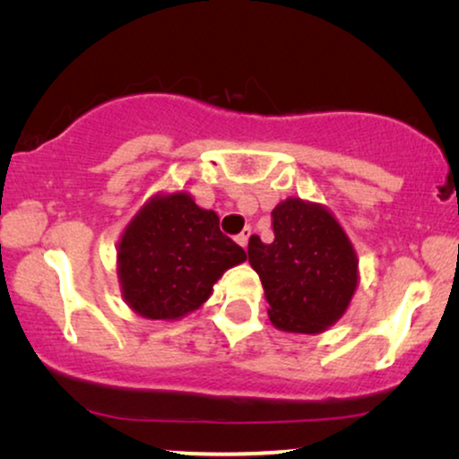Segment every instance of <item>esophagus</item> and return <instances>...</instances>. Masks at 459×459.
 Segmentation results:
<instances>
[{
	"mask_svg": "<svg viewBox=\"0 0 459 459\" xmlns=\"http://www.w3.org/2000/svg\"><path fill=\"white\" fill-rule=\"evenodd\" d=\"M250 234H253V230H250V228H247V230H244V231H242V234H240V236H236V242H238V244H240V247H242V248H247V247H248V238H250Z\"/></svg>",
	"mask_w": 459,
	"mask_h": 459,
	"instance_id": "34e87169",
	"label": "esophagus"
}]
</instances>
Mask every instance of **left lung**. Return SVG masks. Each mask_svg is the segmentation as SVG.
I'll return each instance as SVG.
<instances>
[{
	"label": "left lung",
	"instance_id": "8db88e82",
	"mask_svg": "<svg viewBox=\"0 0 459 459\" xmlns=\"http://www.w3.org/2000/svg\"><path fill=\"white\" fill-rule=\"evenodd\" d=\"M273 242L248 240L269 319L292 334H322L347 313L359 284V259L347 231L324 204L290 196L275 206Z\"/></svg>",
	"mask_w": 459,
	"mask_h": 459
}]
</instances>
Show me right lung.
<instances>
[{
	"label": "right lung",
	"instance_id": "right-lung-1",
	"mask_svg": "<svg viewBox=\"0 0 459 459\" xmlns=\"http://www.w3.org/2000/svg\"><path fill=\"white\" fill-rule=\"evenodd\" d=\"M244 248L221 234L215 211L200 209L184 190L159 192L125 225L117 244V278L131 311L175 322L211 299Z\"/></svg>",
	"mask_w": 459,
	"mask_h": 459
}]
</instances>
